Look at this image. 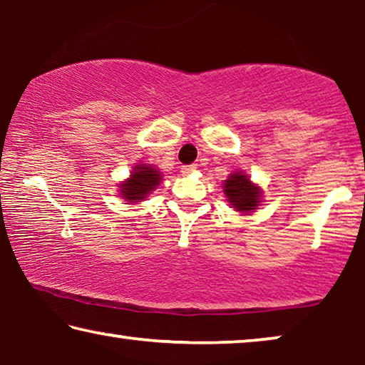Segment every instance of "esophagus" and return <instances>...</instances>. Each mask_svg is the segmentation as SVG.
Returning <instances> with one entry per match:
<instances>
[{
  "mask_svg": "<svg viewBox=\"0 0 365 365\" xmlns=\"http://www.w3.org/2000/svg\"><path fill=\"white\" fill-rule=\"evenodd\" d=\"M196 170V165L195 164H190V165H182V174H191V172Z\"/></svg>",
  "mask_w": 365,
  "mask_h": 365,
  "instance_id": "esophagus-1",
  "label": "esophagus"
}]
</instances>
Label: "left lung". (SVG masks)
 <instances>
[{
  "label": "left lung",
  "mask_w": 365,
  "mask_h": 365,
  "mask_svg": "<svg viewBox=\"0 0 365 365\" xmlns=\"http://www.w3.org/2000/svg\"><path fill=\"white\" fill-rule=\"evenodd\" d=\"M224 193L228 197V202L240 212H250L256 209L261 200V191L250 182V178L242 172H235L224 185Z\"/></svg>",
  "instance_id": "8db88e82"
}]
</instances>
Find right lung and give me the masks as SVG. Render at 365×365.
I'll use <instances>...</instances> for the list:
<instances>
[{"label": "right lung", "mask_w": 365, "mask_h": 365, "mask_svg": "<svg viewBox=\"0 0 365 365\" xmlns=\"http://www.w3.org/2000/svg\"><path fill=\"white\" fill-rule=\"evenodd\" d=\"M160 174L146 164H138L133 168V174L125 183L120 185L122 196L128 202H137L145 200L146 195L150 193L159 185Z\"/></svg>", "instance_id": "obj_1"}]
</instances>
